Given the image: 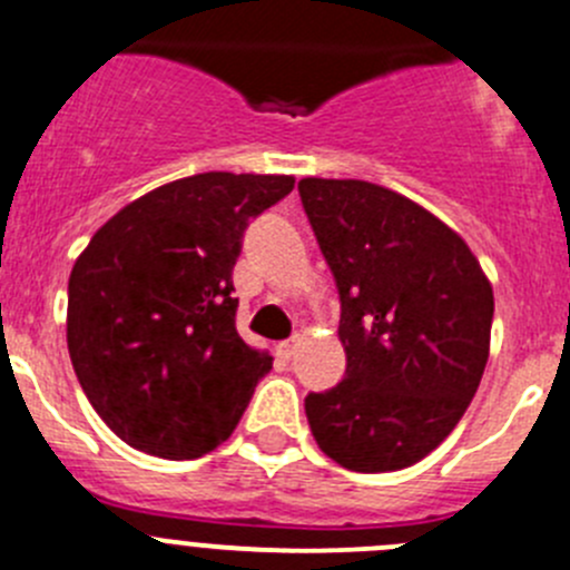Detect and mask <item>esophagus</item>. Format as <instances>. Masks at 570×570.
I'll list each match as a JSON object with an SVG mask.
<instances>
[{
	"label": "esophagus",
	"mask_w": 570,
	"mask_h": 570,
	"mask_svg": "<svg viewBox=\"0 0 570 570\" xmlns=\"http://www.w3.org/2000/svg\"><path fill=\"white\" fill-rule=\"evenodd\" d=\"M275 353H278V356L284 358V362H289V358L295 356V342H281V345L275 347Z\"/></svg>",
	"instance_id": "1"
}]
</instances>
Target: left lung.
Returning <instances> with one entry per match:
<instances>
[{
  "label": "left lung",
  "instance_id": "1",
  "mask_svg": "<svg viewBox=\"0 0 570 570\" xmlns=\"http://www.w3.org/2000/svg\"><path fill=\"white\" fill-rule=\"evenodd\" d=\"M303 208L340 289L345 379L306 397L320 451L356 473L432 454L490 356L493 286L454 228L367 180L303 178Z\"/></svg>",
  "mask_w": 570,
  "mask_h": 570
}]
</instances>
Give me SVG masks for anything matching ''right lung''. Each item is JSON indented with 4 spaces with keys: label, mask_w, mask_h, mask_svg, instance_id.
<instances>
[{
    "label": "right lung",
    "mask_w": 570,
    "mask_h": 570,
    "mask_svg": "<svg viewBox=\"0 0 570 570\" xmlns=\"http://www.w3.org/2000/svg\"><path fill=\"white\" fill-rule=\"evenodd\" d=\"M292 175L200 173L116 212L69 275L66 342L110 432L164 460L234 434L273 356L236 334L234 264L247 223Z\"/></svg>",
    "instance_id": "add662e5"
}]
</instances>
